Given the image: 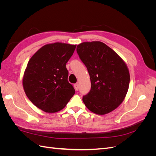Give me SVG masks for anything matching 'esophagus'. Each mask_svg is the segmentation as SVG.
<instances>
[{"instance_id":"esophagus-1","label":"esophagus","mask_w":156,"mask_h":156,"mask_svg":"<svg viewBox=\"0 0 156 156\" xmlns=\"http://www.w3.org/2000/svg\"><path fill=\"white\" fill-rule=\"evenodd\" d=\"M74 87H75V90H79V84L78 83H76V84H74Z\"/></svg>"}]
</instances>
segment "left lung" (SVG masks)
<instances>
[{
    "mask_svg": "<svg viewBox=\"0 0 156 156\" xmlns=\"http://www.w3.org/2000/svg\"><path fill=\"white\" fill-rule=\"evenodd\" d=\"M77 52L91 81L90 90L83 97L86 107L100 115L115 110L129 88L130 76L126 63L101 41L83 42L77 45Z\"/></svg>",
    "mask_w": 156,
    "mask_h": 156,
    "instance_id": "1",
    "label": "left lung"
}]
</instances>
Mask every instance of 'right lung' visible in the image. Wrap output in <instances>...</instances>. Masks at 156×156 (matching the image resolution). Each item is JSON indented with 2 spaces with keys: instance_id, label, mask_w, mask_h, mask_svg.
Returning a JSON list of instances; mask_svg holds the SVG:
<instances>
[{
  "instance_id": "add662e5",
  "label": "right lung",
  "mask_w": 156,
  "mask_h": 156,
  "mask_svg": "<svg viewBox=\"0 0 156 156\" xmlns=\"http://www.w3.org/2000/svg\"><path fill=\"white\" fill-rule=\"evenodd\" d=\"M76 45L64 43L47 44L28 62L23 79L27 96L37 108L46 112L64 108L75 92L68 82L66 64Z\"/></svg>"
}]
</instances>
